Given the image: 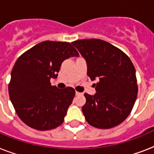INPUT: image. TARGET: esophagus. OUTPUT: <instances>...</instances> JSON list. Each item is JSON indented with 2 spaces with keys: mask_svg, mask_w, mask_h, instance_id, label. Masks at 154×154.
Returning a JSON list of instances; mask_svg holds the SVG:
<instances>
[{
  "mask_svg": "<svg viewBox=\"0 0 154 154\" xmlns=\"http://www.w3.org/2000/svg\"><path fill=\"white\" fill-rule=\"evenodd\" d=\"M75 94H76V95H77V96H78V95H81V93H79V92H77V91H76V93H75Z\"/></svg>",
  "mask_w": 154,
  "mask_h": 154,
  "instance_id": "esophagus-1",
  "label": "esophagus"
}]
</instances>
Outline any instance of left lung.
Wrapping results in <instances>:
<instances>
[{
	"mask_svg": "<svg viewBox=\"0 0 154 154\" xmlns=\"http://www.w3.org/2000/svg\"><path fill=\"white\" fill-rule=\"evenodd\" d=\"M71 44L85 58L91 81H98L94 84L96 94H85L82 112L85 120L98 129L117 126L131 112L137 99L136 70L131 60L102 40H77Z\"/></svg>",
	"mask_w": 154,
	"mask_h": 154,
	"instance_id": "obj_1",
	"label": "left lung"
}]
</instances>
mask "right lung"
Instances as JSON below:
<instances>
[{"label":"right lung","instance_id":"obj_1","mask_svg":"<svg viewBox=\"0 0 154 154\" xmlns=\"http://www.w3.org/2000/svg\"><path fill=\"white\" fill-rule=\"evenodd\" d=\"M79 54L69 42H41L24 53L11 72L8 94L16 112L28 126L49 130L61 125L75 90L50 84L65 60Z\"/></svg>","mask_w":154,"mask_h":154}]
</instances>
